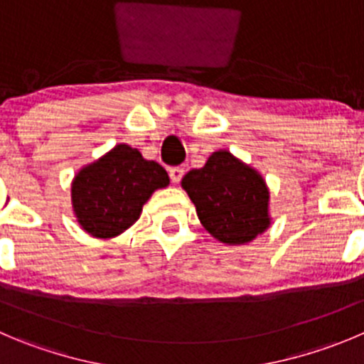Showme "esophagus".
Segmentation results:
<instances>
[{
    "mask_svg": "<svg viewBox=\"0 0 364 364\" xmlns=\"http://www.w3.org/2000/svg\"><path fill=\"white\" fill-rule=\"evenodd\" d=\"M182 176H184V168H180V166L169 168V178H171L175 184H178L180 180H182Z\"/></svg>",
    "mask_w": 364,
    "mask_h": 364,
    "instance_id": "34e87169",
    "label": "esophagus"
}]
</instances>
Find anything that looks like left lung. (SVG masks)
Segmentation results:
<instances>
[{
    "label": "left lung",
    "instance_id": "1",
    "mask_svg": "<svg viewBox=\"0 0 364 364\" xmlns=\"http://www.w3.org/2000/svg\"><path fill=\"white\" fill-rule=\"evenodd\" d=\"M182 188L203 228L221 243H250L269 227L264 178L230 151H214L203 168L191 169L182 178Z\"/></svg>",
    "mask_w": 364,
    "mask_h": 364
}]
</instances>
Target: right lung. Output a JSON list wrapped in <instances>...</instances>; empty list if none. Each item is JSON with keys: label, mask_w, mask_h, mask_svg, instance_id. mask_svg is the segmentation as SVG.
<instances>
[{"label": "right lung", "mask_w": 364, "mask_h": 364, "mask_svg": "<svg viewBox=\"0 0 364 364\" xmlns=\"http://www.w3.org/2000/svg\"><path fill=\"white\" fill-rule=\"evenodd\" d=\"M168 184V173L159 162L146 161L128 144H116L76 173L71 184L73 210L85 232L109 240L132 227L155 189Z\"/></svg>", "instance_id": "obj_1"}]
</instances>
